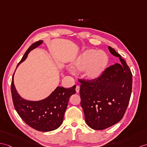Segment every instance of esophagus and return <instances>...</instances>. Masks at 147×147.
I'll return each mask as SVG.
<instances>
[{"label": "esophagus", "instance_id": "34e87169", "mask_svg": "<svg viewBox=\"0 0 147 147\" xmlns=\"http://www.w3.org/2000/svg\"><path fill=\"white\" fill-rule=\"evenodd\" d=\"M76 92H77V93L79 92V90H80V86H79V85H77V86H76Z\"/></svg>", "mask_w": 147, "mask_h": 147}]
</instances>
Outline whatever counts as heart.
<instances>
[{
  "mask_svg": "<svg viewBox=\"0 0 147 147\" xmlns=\"http://www.w3.org/2000/svg\"><path fill=\"white\" fill-rule=\"evenodd\" d=\"M109 62L107 53L102 51L88 49L78 55L72 62V68L77 71L84 70L86 79L98 80L105 70Z\"/></svg>",
  "mask_w": 147,
  "mask_h": 147,
  "instance_id": "heart-1",
  "label": "heart"
}]
</instances>
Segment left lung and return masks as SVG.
Masks as SVG:
<instances>
[{
    "mask_svg": "<svg viewBox=\"0 0 147 147\" xmlns=\"http://www.w3.org/2000/svg\"><path fill=\"white\" fill-rule=\"evenodd\" d=\"M110 52L121 63L106 69L98 80L81 83L80 94L85 122L94 130H104L122 119L130 101L132 74L127 63L111 47Z\"/></svg>",
    "mask_w": 147,
    "mask_h": 147,
    "instance_id": "1",
    "label": "left lung"
}]
</instances>
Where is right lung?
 <instances>
[{
  "label": "right lung",
  "instance_id": "right-lung-1",
  "mask_svg": "<svg viewBox=\"0 0 147 147\" xmlns=\"http://www.w3.org/2000/svg\"><path fill=\"white\" fill-rule=\"evenodd\" d=\"M42 43V40H39L32 44L18 63L17 68L26 60L31 51ZM14 74L11 84L12 97L15 109L21 119L30 127L38 131H50L58 128L63 122L70 97L76 93V86L74 85L70 88L57 87L44 99L38 101L27 100L18 94L13 83Z\"/></svg>",
  "mask_w": 147,
  "mask_h": 147
}]
</instances>
